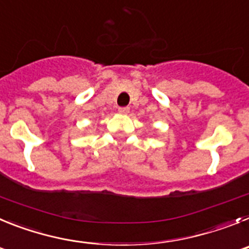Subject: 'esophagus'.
I'll return each instance as SVG.
<instances>
[{"mask_svg": "<svg viewBox=\"0 0 249 249\" xmlns=\"http://www.w3.org/2000/svg\"><path fill=\"white\" fill-rule=\"evenodd\" d=\"M118 112H120V113H122V114H126V113H128V112H129V108H128V107H120V108H118Z\"/></svg>", "mask_w": 249, "mask_h": 249, "instance_id": "34e87169", "label": "esophagus"}]
</instances>
